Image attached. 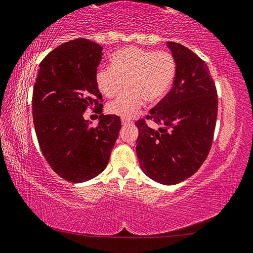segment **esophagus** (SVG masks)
<instances>
[{
  "label": "esophagus",
  "instance_id": "34e87169",
  "mask_svg": "<svg viewBox=\"0 0 253 253\" xmlns=\"http://www.w3.org/2000/svg\"><path fill=\"white\" fill-rule=\"evenodd\" d=\"M121 122H122V126H129V124L132 123V121H130V120L127 119H122Z\"/></svg>",
  "mask_w": 253,
  "mask_h": 253
}]
</instances>
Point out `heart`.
<instances>
[{
  "mask_svg": "<svg viewBox=\"0 0 253 253\" xmlns=\"http://www.w3.org/2000/svg\"><path fill=\"white\" fill-rule=\"evenodd\" d=\"M111 66L95 72L97 88L106 97L117 95L126 82V92L106 105L108 112L130 119L139 112L144 101L154 104L169 90L175 75V61L169 52H154L138 46H126L110 57Z\"/></svg>",
  "mask_w": 253,
  "mask_h": 253,
  "instance_id": "b5f03b06",
  "label": "heart"
}]
</instances>
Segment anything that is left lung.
<instances>
[{"label": "left lung", "instance_id": "obj_1", "mask_svg": "<svg viewBox=\"0 0 253 253\" xmlns=\"http://www.w3.org/2000/svg\"><path fill=\"white\" fill-rule=\"evenodd\" d=\"M176 70L173 87L143 120L136 156L143 173L156 182L173 185L193 175L209 154L218 114V95L208 65L179 43L168 42Z\"/></svg>", "mask_w": 253, "mask_h": 253}]
</instances>
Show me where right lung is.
I'll return each instance as SVG.
<instances>
[{
    "mask_svg": "<svg viewBox=\"0 0 253 253\" xmlns=\"http://www.w3.org/2000/svg\"><path fill=\"white\" fill-rule=\"evenodd\" d=\"M102 50L86 39L61 44L40 63L34 84L32 112L40 149L53 171L73 183L105 169L121 130L118 115L102 113L95 82ZM94 106L100 119L92 127L83 114Z\"/></svg>",
    "mask_w": 253,
    "mask_h": 253,
    "instance_id": "1",
    "label": "right lung"
}]
</instances>
